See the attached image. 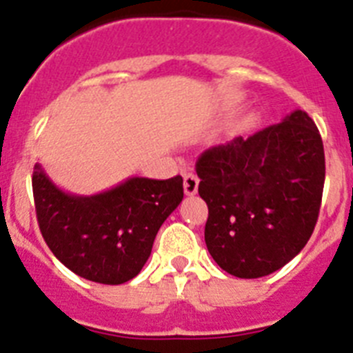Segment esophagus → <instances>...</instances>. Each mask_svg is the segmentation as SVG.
<instances>
[{
	"instance_id": "1",
	"label": "esophagus",
	"mask_w": 353,
	"mask_h": 353,
	"mask_svg": "<svg viewBox=\"0 0 353 353\" xmlns=\"http://www.w3.org/2000/svg\"><path fill=\"white\" fill-rule=\"evenodd\" d=\"M199 179L194 173H185L183 174V191L187 196H194L198 192Z\"/></svg>"
}]
</instances>
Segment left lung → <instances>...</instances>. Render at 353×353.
<instances>
[{"instance_id":"left-lung-1","label":"left lung","mask_w":353,"mask_h":353,"mask_svg":"<svg viewBox=\"0 0 353 353\" xmlns=\"http://www.w3.org/2000/svg\"><path fill=\"white\" fill-rule=\"evenodd\" d=\"M208 205V252L235 277L276 272L302 251L322 203L323 143L305 111L248 139L212 146L196 162Z\"/></svg>"}]
</instances>
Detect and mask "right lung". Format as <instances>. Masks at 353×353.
Listing matches in <instances>:
<instances>
[{"label":"right lung","mask_w":353,"mask_h":353,"mask_svg":"<svg viewBox=\"0 0 353 353\" xmlns=\"http://www.w3.org/2000/svg\"><path fill=\"white\" fill-rule=\"evenodd\" d=\"M37 219L46 244L77 276L121 285L141 272L155 235L183 198L182 176H132L92 196L61 191L39 162L33 170Z\"/></svg>","instance_id":"1"}]
</instances>
